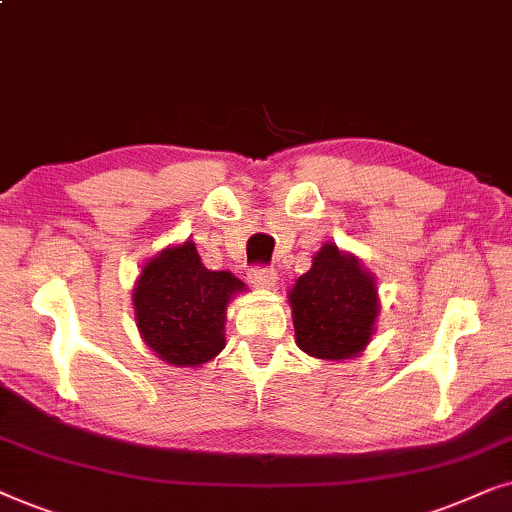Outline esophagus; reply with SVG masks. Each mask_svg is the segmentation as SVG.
Instances as JSON below:
<instances>
[{"label":"esophagus","instance_id":"esophagus-1","mask_svg":"<svg viewBox=\"0 0 512 512\" xmlns=\"http://www.w3.org/2000/svg\"><path fill=\"white\" fill-rule=\"evenodd\" d=\"M248 278L250 283L255 285V288H264V290H271L276 285V271L269 269V267H252L248 271Z\"/></svg>","mask_w":512,"mask_h":512}]
</instances>
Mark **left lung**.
<instances>
[{"label":"left lung","mask_w":512,"mask_h":512,"mask_svg":"<svg viewBox=\"0 0 512 512\" xmlns=\"http://www.w3.org/2000/svg\"><path fill=\"white\" fill-rule=\"evenodd\" d=\"M297 346L313 358H356L379 316L377 283L353 255L325 243L288 292Z\"/></svg>","instance_id":"left-lung-1"}]
</instances>
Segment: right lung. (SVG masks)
Returning a JSON list of instances; mask_svg holds the SVG:
<instances>
[{
  "mask_svg": "<svg viewBox=\"0 0 512 512\" xmlns=\"http://www.w3.org/2000/svg\"><path fill=\"white\" fill-rule=\"evenodd\" d=\"M245 292L229 271L203 267L194 241L161 250L133 290L135 323L145 344L175 367H199L224 349L231 297Z\"/></svg>",
  "mask_w": 512,
  "mask_h": 512,
  "instance_id": "1",
  "label": "right lung"
}]
</instances>
